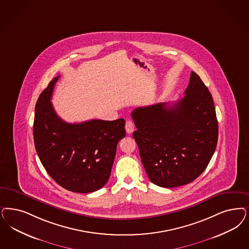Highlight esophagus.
I'll list each match as a JSON object with an SVG mask.
<instances>
[{
	"mask_svg": "<svg viewBox=\"0 0 249 249\" xmlns=\"http://www.w3.org/2000/svg\"><path fill=\"white\" fill-rule=\"evenodd\" d=\"M125 129L127 133H131L134 130V123L131 120H127L126 121V125H125Z\"/></svg>",
	"mask_w": 249,
	"mask_h": 249,
	"instance_id": "1",
	"label": "esophagus"
}]
</instances>
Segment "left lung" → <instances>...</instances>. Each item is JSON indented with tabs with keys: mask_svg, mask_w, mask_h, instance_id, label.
I'll list each match as a JSON object with an SVG mask.
<instances>
[{
	"mask_svg": "<svg viewBox=\"0 0 249 249\" xmlns=\"http://www.w3.org/2000/svg\"><path fill=\"white\" fill-rule=\"evenodd\" d=\"M185 96L175 103L137 107L132 134L149 179L163 188L195 180L214 154L218 121L213 96L191 71Z\"/></svg>",
	"mask_w": 249,
	"mask_h": 249,
	"instance_id": "obj_1",
	"label": "left lung"
}]
</instances>
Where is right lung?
<instances>
[{
    "mask_svg": "<svg viewBox=\"0 0 249 249\" xmlns=\"http://www.w3.org/2000/svg\"><path fill=\"white\" fill-rule=\"evenodd\" d=\"M59 78L52 80L36 104V151L46 171L62 188L77 193L94 192L110 177L117 144L126 135L125 120L72 124L61 120L51 102Z\"/></svg>",
    "mask_w": 249,
    "mask_h": 249,
    "instance_id": "1",
    "label": "right lung"
}]
</instances>
